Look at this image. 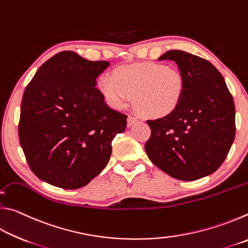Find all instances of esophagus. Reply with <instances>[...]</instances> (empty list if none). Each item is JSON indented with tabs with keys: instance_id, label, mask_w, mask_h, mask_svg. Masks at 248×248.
Here are the masks:
<instances>
[{
	"instance_id": "esophagus-1",
	"label": "esophagus",
	"mask_w": 248,
	"mask_h": 248,
	"mask_svg": "<svg viewBox=\"0 0 248 248\" xmlns=\"http://www.w3.org/2000/svg\"><path fill=\"white\" fill-rule=\"evenodd\" d=\"M138 120L136 117H133V116H129L128 117V127H131V125H133V124H136L137 123H138Z\"/></svg>"
}]
</instances>
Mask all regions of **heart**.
<instances>
[{"instance_id": "b5f03b06", "label": "heart", "mask_w": 248, "mask_h": 248, "mask_svg": "<svg viewBox=\"0 0 248 248\" xmlns=\"http://www.w3.org/2000/svg\"><path fill=\"white\" fill-rule=\"evenodd\" d=\"M97 89L109 106L120 109L133 97V105L139 114L158 119L177 109L186 84L179 70L146 62L119 66L114 70L112 78L100 75Z\"/></svg>"}]
</instances>
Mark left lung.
Instances as JSON below:
<instances>
[{"mask_svg":"<svg viewBox=\"0 0 248 248\" xmlns=\"http://www.w3.org/2000/svg\"><path fill=\"white\" fill-rule=\"evenodd\" d=\"M158 60H171L184 75L185 94L170 116L148 120L145 143L150 161L179 180H196L215 173L235 138L232 94L216 66L195 54L170 50Z\"/></svg>","mask_w":248,"mask_h":248,"instance_id":"left-lung-1","label":"left lung"}]
</instances>
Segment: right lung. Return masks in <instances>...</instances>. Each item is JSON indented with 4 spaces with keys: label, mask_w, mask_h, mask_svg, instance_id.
Masks as SVG:
<instances>
[{
    "label": "right lung",
    "mask_w": 248,
    "mask_h": 248,
    "mask_svg": "<svg viewBox=\"0 0 248 248\" xmlns=\"http://www.w3.org/2000/svg\"><path fill=\"white\" fill-rule=\"evenodd\" d=\"M107 61L62 51L40 66L24 92L19 143L37 177L63 189L89 184L107 165L127 116L109 108L96 87Z\"/></svg>",
    "instance_id": "1"
}]
</instances>
